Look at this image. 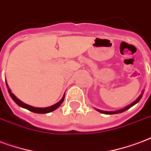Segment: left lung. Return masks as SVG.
Instances as JSON below:
<instances>
[{
	"label": "left lung",
	"mask_w": 151,
	"mask_h": 151,
	"mask_svg": "<svg viewBox=\"0 0 151 151\" xmlns=\"http://www.w3.org/2000/svg\"><path fill=\"white\" fill-rule=\"evenodd\" d=\"M143 93H144V91H142V93L140 94V96L138 97V98L135 100L134 101H133L131 104H129V105H127V107H125V108H124V109H120V110H117V111H103V110H101V109H95L96 110V111H98L99 112H101V113H103V114H107V115H111V114H118V113H121V112H124V111H127V109H129L130 108H132V106H134V104H136L139 101L141 100V98H142V95H143Z\"/></svg>",
	"instance_id": "8db88e82"
}]
</instances>
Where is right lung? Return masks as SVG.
<instances>
[{
  "label": "right lung",
  "instance_id": "add662e5",
  "mask_svg": "<svg viewBox=\"0 0 151 151\" xmlns=\"http://www.w3.org/2000/svg\"><path fill=\"white\" fill-rule=\"evenodd\" d=\"M6 86L7 88H8V91H9V95L12 97V99L13 100V101L16 102L17 104H18L19 107H21V108H24V109H26L27 110H29V111H32V112H35V113H40V114H45V113H49V112H51V111H55V109H57L58 107L60 106L61 104L63 103V101H64V99H65V95H63V98L61 99L60 101H58V103H56L55 104L52 105V106L50 107H47V108H35V107L31 106V105H28L27 104L24 103V102H22L20 100L17 98V96H15L14 94L12 93L10 90V88H9V86H8V83H7L6 81Z\"/></svg>",
  "mask_w": 151,
  "mask_h": 151
}]
</instances>
